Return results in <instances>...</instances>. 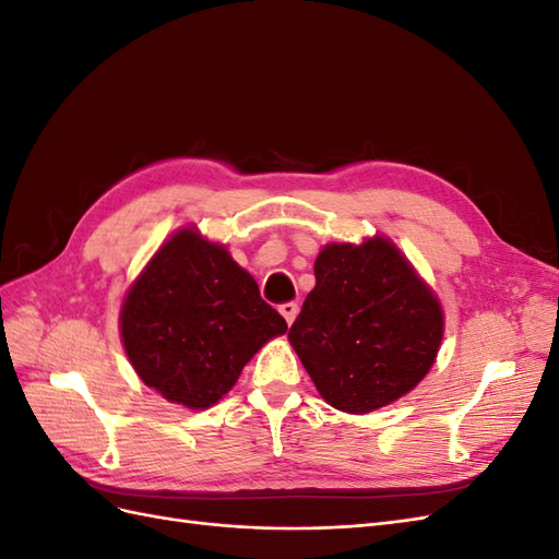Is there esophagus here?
<instances>
[{
  "label": "esophagus",
  "mask_w": 559,
  "mask_h": 559,
  "mask_svg": "<svg viewBox=\"0 0 559 559\" xmlns=\"http://www.w3.org/2000/svg\"><path fill=\"white\" fill-rule=\"evenodd\" d=\"M280 314L286 319V324H294V319L298 314V306L296 302H284V306H280Z\"/></svg>",
  "instance_id": "esophagus-1"
}]
</instances>
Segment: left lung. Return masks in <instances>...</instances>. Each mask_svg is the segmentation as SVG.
Segmentation results:
<instances>
[{"label":"left lung","mask_w":559,"mask_h":559,"mask_svg":"<svg viewBox=\"0 0 559 559\" xmlns=\"http://www.w3.org/2000/svg\"><path fill=\"white\" fill-rule=\"evenodd\" d=\"M289 341L333 408L364 415L408 394L429 373L443 312L384 238L329 245Z\"/></svg>","instance_id":"left-lung-1"}]
</instances>
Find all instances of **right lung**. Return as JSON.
Segmentation results:
<instances>
[{"label":"right lung","instance_id":"1","mask_svg":"<svg viewBox=\"0 0 559 559\" xmlns=\"http://www.w3.org/2000/svg\"><path fill=\"white\" fill-rule=\"evenodd\" d=\"M284 331V317L261 298L253 277L222 245L189 228L158 249L121 312L138 376L193 411L228 394L245 364Z\"/></svg>","mask_w":559,"mask_h":559}]
</instances>
